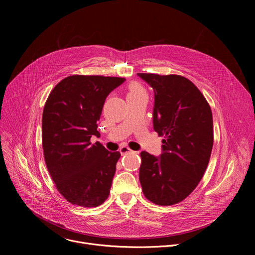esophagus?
Here are the masks:
<instances>
[{
	"instance_id": "1",
	"label": "esophagus",
	"mask_w": 255,
	"mask_h": 255,
	"mask_svg": "<svg viewBox=\"0 0 255 255\" xmlns=\"http://www.w3.org/2000/svg\"><path fill=\"white\" fill-rule=\"evenodd\" d=\"M119 151H120V153H121L122 155H125V154H128V153H132V152H134V151H133V150H131L128 146H122V147H120Z\"/></svg>"
}]
</instances>
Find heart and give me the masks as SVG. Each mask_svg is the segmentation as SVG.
<instances>
[{"label":"heart","mask_w":255,"mask_h":255,"mask_svg":"<svg viewBox=\"0 0 255 255\" xmlns=\"http://www.w3.org/2000/svg\"><path fill=\"white\" fill-rule=\"evenodd\" d=\"M136 95H146V94H145L144 88L139 83H132L128 87L127 97L136 96Z\"/></svg>","instance_id":"1"}]
</instances>
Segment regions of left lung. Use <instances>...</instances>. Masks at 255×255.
Segmentation results:
<instances>
[{"mask_svg": "<svg viewBox=\"0 0 255 255\" xmlns=\"http://www.w3.org/2000/svg\"><path fill=\"white\" fill-rule=\"evenodd\" d=\"M137 75L154 91L153 128L164 136L160 157L140 153L142 191L156 205H174L197 188L208 166L214 143L211 108L185 77Z\"/></svg>", "mask_w": 255, "mask_h": 255, "instance_id": "8db88e82", "label": "left lung"}]
</instances>
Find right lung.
<instances>
[{"mask_svg": "<svg viewBox=\"0 0 255 255\" xmlns=\"http://www.w3.org/2000/svg\"><path fill=\"white\" fill-rule=\"evenodd\" d=\"M125 79L70 76L50 92L42 115V147L57 191L72 205L93 208L109 197L119 151H108L91 137L107 96Z\"/></svg>", "mask_w": 255, "mask_h": 255, "instance_id": "1", "label": "right lung"}]
</instances>
